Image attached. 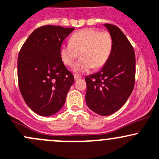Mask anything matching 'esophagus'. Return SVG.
Masks as SVG:
<instances>
[{
	"mask_svg": "<svg viewBox=\"0 0 159 159\" xmlns=\"http://www.w3.org/2000/svg\"><path fill=\"white\" fill-rule=\"evenodd\" d=\"M74 79L75 81H78V80L81 79V76H79V75H74Z\"/></svg>",
	"mask_w": 159,
	"mask_h": 159,
	"instance_id": "esophagus-1",
	"label": "esophagus"
}]
</instances>
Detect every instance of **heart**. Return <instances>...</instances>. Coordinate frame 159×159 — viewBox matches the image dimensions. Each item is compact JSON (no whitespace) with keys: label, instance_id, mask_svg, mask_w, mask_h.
I'll return each mask as SVG.
<instances>
[{"label":"heart","instance_id":"obj_1","mask_svg":"<svg viewBox=\"0 0 159 159\" xmlns=\"http://www.w3.org/2000/svg\"><path fill=\"white\" fill-rule=\"evenodd\" d=\"M113 48V39L108 31L84 28L70 37V43L62 44L59 55L63 63L72 66L76 59H81L73 66V71L86 73L91 69L100 68L107 62Z\"/></svg>","mask_w":159,"mask_h":159}]
</instances>
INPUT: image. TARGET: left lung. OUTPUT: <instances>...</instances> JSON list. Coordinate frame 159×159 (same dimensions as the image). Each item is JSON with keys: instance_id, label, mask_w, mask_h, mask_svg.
Listing matches in <instances>:
<instances>
[{"instance_id": "8db88e82", "label": "left lung", "mask_w": 159, "mask_h": 159, "mask_svg": "<svg viewBox=\"0 0 159 159\" xmlns=\"http://www.w3.org/2000/svg\"><path fill=\"white\" fill-rule=\"evenodd\" d=\"M104 26L113 39L107 62L98 73L86 76V102L88 107L101 116L118 111L132 93L135 80V54L121 30L111 24Z\"/></svg>"}]
</instances>
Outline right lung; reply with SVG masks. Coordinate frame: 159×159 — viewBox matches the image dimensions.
<instances>
[{"mask_svg":"<svg viewBox=\"0 0 159 159\" xmlns=\"http://www.w3.org/2000/svg\"><path fill=\"white\" fill-rule=\"evenodd\" d=\"M74 28L45 25L27 39L18 58L20 91L31 111L44 117L64 105L74 76L63 64L59 48Z\"/></svg>","mask_w":159,"mask_h":159,"instance_id":"1","label":"right lung"}]
</instances>
